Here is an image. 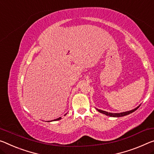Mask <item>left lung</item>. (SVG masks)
<instances>
[{
    "instance_id": "1",
    "label": "left lung",
    "mask_w": 154,
    "mask_h": 154,
    "mask_svg": "<svg viewBox=\"0 0 154 154\" xmlns=\"http://www.w3.org/2000/svg\"><path fill=\"white\" fill-rule=\"evenodd\" d=\"M140 106H138L137 108H136L135 109H132V110H130V111H128V112H121V113H110V112H106V111H103V110H101V109H97L98 112H101L102 114H106L107 116H112V117H121V116H126V115H128V114H130L131 113H132L134 111H136V109H137Z\"/></svg>"
}]
</instances>
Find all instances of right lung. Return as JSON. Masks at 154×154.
Listing matches in <instances>:
<instances>
[{"instance_id":"1","label":"right lung","mask_w":154,"mask_h":154,"mask_svg":"<svg viewBox=\"0 0 154 154\" xmlns=\"http://www.w3.org/2000/svg\"><path fill=\"white\" fill-rule=\"evenodd\" d=\"M65 115H66V114H65ZM61 119H62V118H61V117H60V118H58L57 119H55V120H53V121H58V120H60ZM48 122H49V121H48Z\"/></svg>"}]
</instances>
